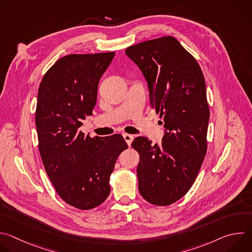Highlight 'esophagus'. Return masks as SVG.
I'll return each instance as SVG.
<instances>
[{"instance_id": "1", "label": "esophagus", "mask_w": 252, "mask_h": 252, "mask_svg": "<svg viewBox=\"0 0 252 252\" xmlns=\"http://www.w3.org/2000/svg\"><path fill=\"white\" fill-rule=\"evenodd\" d=\"M124 138H125V140L126 141L127 146H128V147H130L131 142H132V140H133V135L128 134V133H124Z\"/></svg>"}]
</instances>
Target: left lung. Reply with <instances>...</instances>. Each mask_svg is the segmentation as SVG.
Returning <instances> with one entry per match:
<instances>
[{
	"mask_svg": "<svg viewBox=\"0 0 252 252\" xmlns=\"http://www.w3.org/2000/svg\"><path fill=\"white\" fill-rule=\"evenodd\" d=\"M148 82L152 107L164 135L160 146L137 136L138 190L148 202L169 205L191 188L207 150L209 109L204 77L196 60L170 35L126 50Z\"/></svg>",
	"mask_w": 252,
	"mask_h": 252,
	"instance_id": "1",
	"label": "left lung"
}]
</instances>
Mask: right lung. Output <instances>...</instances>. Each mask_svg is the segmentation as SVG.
<instances>
[{"instance_id":"add662e5","label":"right lung","mask_w":252,"mask_h":252,"mask_svg":"<svg viewBox=\"0 0 252 252\" xmlns=\"http://www.w3.org/2000/svg\"><path fill=\"white\" fill-rule=\"evenodd\" d=\"M114 57V52L64 56L39 88L35 126L45 169L62 199L83 210L109 196L117 158L128 148L122 134L91 137L80 131L83 120L93 115L98 82Z\"/></svg>"}]
</instances>
